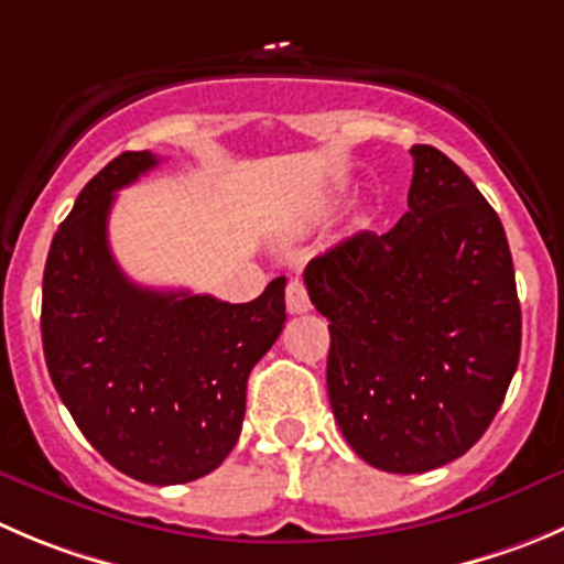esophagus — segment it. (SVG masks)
I'll return each instance as SVG.
<instances>
[{"instance_id":"34e87169","label":"esophagus","mask_w":564,"mask_h":564,"mask_svg":"<svg viewBox=\"0 0 564 564\" xmlns=\"http://www.w3.org/2000/svg\"><path fill=\"white\" fill-rule=\"evenodd\" d=\"M285 302H288V313H293V315L307 313V310L313 307V304H310V296H307V288H304L302 279H291V282H288Z\"/></svg>"}]
</instances>
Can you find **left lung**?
I'll list each match as a JSON object with an SVG mask.
<instances>
[{
    "mask_svg": "<svg viewBox=\"0 0 564 564\" xmlns=\"http://www.w3.org/2000/svg\"><path fill=\"white\" fill-rule=\"evenodd\" d=\"M415 160L390 232H357L310 260L329 321L326 390L348 446L388 474L463 457L487 432L520 357V302L501 218L454 160Z\"/></svg>",
    "mask_w": 564,
    "mask_h": 564,
    "instance_id": "left-lung-1",
    "label": "left lung"
}]
</instances>
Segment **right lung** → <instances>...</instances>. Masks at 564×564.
Masks as SVG:
<instances>
[{"instance_id":"1","label":"right lung","mask_w":564,"mask_h":564,"mask_svg":"<svg viewBox=\"0 0 564 564\" xmlns=\"http://www.w3.org/2000/svg\"><path fill=\"white\" fill-rule=\"evenodd\" d=\"M160 160L124 152L57 227L44 268L41 337L52 384L90 446L147 485H185L227 459L246 379L285 326V276L254 302L135 285L107 243L116 191Z\"/></svg>"}]
</instances>
